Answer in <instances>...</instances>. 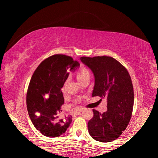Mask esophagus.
I'll return each mask as SVG.
<instances>
[{
  "label": "esophagus",
  "mask_w": 158,
  "mask_h": 158,
  "mask_svg": "<svg viewBox=\"0 0 158 158\" xmlns=\"http://www.w3.org/2000/svg\"><path fill=\"white\" fill-rule=\"evenodd\" d=\"M81 113V110H77L74 113V115H80Z\"/></svg>",
  "instance_id": "esophagus-1"
}]
</instances>
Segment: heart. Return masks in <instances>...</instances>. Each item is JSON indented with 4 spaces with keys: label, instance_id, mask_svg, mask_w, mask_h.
<instances>
[{
    "label": "heart",
    "instance_id": "obj_1",
    "mask_svg": "<svg viewBox=\"0 0 158 158\" xmlns=\"http://www.w3.org/2000/svg\"><path fill=\"white\" fill-rule=\"evenodd\" d=\"M90 71L86 68H79L77 73V79L79 82H81L83 80L86 78H90Z\"/></svg>",
    "mask_w": 158,
    "mask_h": 158
}]
</instances>
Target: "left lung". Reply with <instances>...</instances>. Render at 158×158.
<instances>
[{"instance_id":"left-lung-1","label":"left lung","mask_w":158,"mask_h":158,"mask_svg":"<svg viewBox=\"0 0 158 158\" xmlns=\"http://www.w3.org/2000/svg\"><path fill=\"white\" fill-rule=\"evenodd\" d=\"M80 60L94 74L93 97L107 100L106 111L101 114L93 109V117L88 123L89 132L96 141H113L126 129L132 116L134 90L131 77L127 69L112 57L83 56Z\"/></svg>"}]
</instances>
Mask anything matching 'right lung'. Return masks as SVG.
Masks as SVG:
<instances>
[{
    "mask_svg": "<svg viewBox=\"0 0 158 158\" xmlns=\"http://www.w3.org/2000/svg\"><path fill=\"white\" fill-rule=\"evenodd\" d=\"M79 65L70 56L56 54L42 61L31 77L26 95L28 115L35 127L46 137H59L72 123L71 116H58L64 104L61 89L69 71Z\"/></svg>",
    "mask_w": 158,
    "mask_h": 158,
    "instance_id": "right-lung-1",
    "label": "right lung"
}]
</instances>
